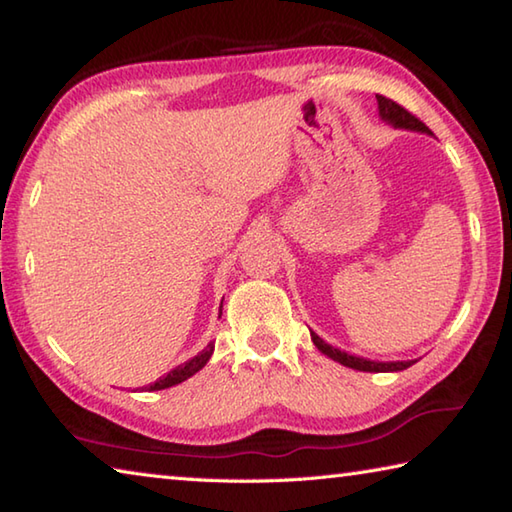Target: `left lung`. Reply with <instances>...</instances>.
Masks as SVG:
<instances>
[{
  "label": "left lung",
  "mask_w": 512,
  "mask_h": 512,
  "mask_svg": "<svg viewBox=\"0 0 512 512\" xmlns=\"http://www.w3.org/2000/svg\"><path fill=\"white\" fill-rule=\"evenodd\" d=\"M376 102H379V115L383 122H388L390 127L394 129H408V131H419V133H428L432 136V131L423 124L419 118H414L410 111L403 109L401 104L392 102L390 98H383V95H376ZM312 334V341L314 345L321 350L325 356H330L332 361L345 365V368H352V370H359V372H401L410 368L414 361H390V363H379V361H370V359H361V356H352L347 352L336 350L330 343H325L321 336Z\"/></svg>",
  "instance_id": "8db88e82"
}]
</instances>
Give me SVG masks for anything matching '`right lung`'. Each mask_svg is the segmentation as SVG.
<instances>
[{
    "label": "right lung",
    "mask_w": 512,
    "mask_h": 512,
    "mask_svg": "<svg viewBox=\"0 0 512 512\" xmlns=\"http://www.w3.org/2000/svg\"><path fill=\"white\" fill-rule=\"evenodd\" d=\"M220 314H223V303H220ZM211 354H214V343H209L205 350L198 352L194 359H189L187 363L178 365V368H173L169 374L160 376V379L156 383L149 385V392L153 390H165V388H171V385H178L182 381H187L189 376H194L196 372H200L202 368H205L207 361L211 359Z\"/></svg>",
    "instance_id": "add662e5"
}]
</instances>
